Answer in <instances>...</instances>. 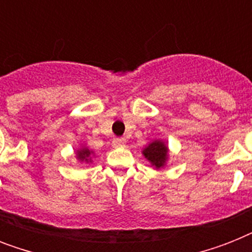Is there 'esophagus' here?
Wrapping results in <instances>:
<instances>
[{"mask_svg":"<svg viewBox=\"0 0 252 252\" xmlns=\"http://www.w3.org/2000/svg\"><path fill=\"white\" fill-rule=\"evenodd\" d=\"M126 144V138H122V137H115L114 140H112V145L115 146V148H124Z\"/></svg>","mask_w":252,"mask_h":252,"instance_id":"1","label":"esophagus"}]
</instances>
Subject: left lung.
<instances>
[{"mask_svg": "<svg viewBox=\"0 0 252 252\" xmlns=\"http://www.w3.org/2000/svg\"><path fill=\"white\" fill-rule=\"evenodd\" d=\"M167 153V145L161 140H154L153 142H150L149 145L142 150L144 157L156 168H161L166 165V161L168 158Z\"/></svg>", "mask_w": 252, "mask_h": 252, "instance_id": "8db88e82", "label": "left lung"}]
</instances>
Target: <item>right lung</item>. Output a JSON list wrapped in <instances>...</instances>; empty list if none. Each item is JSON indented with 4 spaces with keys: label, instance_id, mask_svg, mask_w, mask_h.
<instances>
[{
    "label": "right lung",
    "instance_id": "obj_1",
    "mask_svg": "<svg viewBox=\"0 0 252 252\" xmlns=\"http://www.w3.org/2000/svg\"><path fill=\"white\" fill-rule=\"evenodd\" d=\"M91 156H93V152L87 148H81V149L77 150V158L80 159L81 162H91Z\"/></svg>",
    "mask_w": 252,
    "mask_h": 252
}]
</instances>
